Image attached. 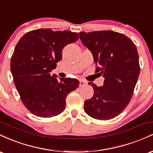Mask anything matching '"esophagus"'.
Segmentation results:
<instances>
[{"mask_svg":"<svg viewBox=\"0 0 153 153\" xmlns=\"http://www.w3.org/2000/svg\"><path fill=\"white\" fill-rule=\"evenodd\" d=\"M87 84V82L84 80H80V86H84Z\"/></svg>","mask_w":153,"mask_h":153,"instance_id":"1","label":"esophagus"}]
</instances>
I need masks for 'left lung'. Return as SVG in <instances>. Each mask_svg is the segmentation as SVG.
Masks as SVG:
<instances>
[{
  "mask_svg": "<svg viewBox=\"0 0 153 153\" xmlns=\"http://www.w3.org/2000/svg\"><path fill=\"white\" fill-rule=\"evenodd\" d=\"M79 34L99 65L96 72L104 78L102 86L88 82L94 94L85 100L84 111L92 118L109 120L117 117L131 99L140 72L137 50L130 39L114 31Z\"/></svg>",
  "mask_w": 153,
  "mask_h": 153,
  "instance_id": "obj_1",
  "label": "left lung"
}]
</instances>
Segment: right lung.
Segmentation results:
<instances>
[{"label":"right lung","mask_w":153,"mask_h":153,"mask_svg":"<svg viewBox=\"0 0 153 153\" xmlns=\"http://www.w3.org/2000/svg\"><path fill=\"white\" fill-rule=\"evenodd\" d=\"M79 35L69 31L39 29L21 38L10 59V71L24 105L37 117L49 118L65 108L69 93L79 86V80L51 75L62 59L63 48L76 42Z\"/></svg>","instance_id":"1"}]
</instances>
